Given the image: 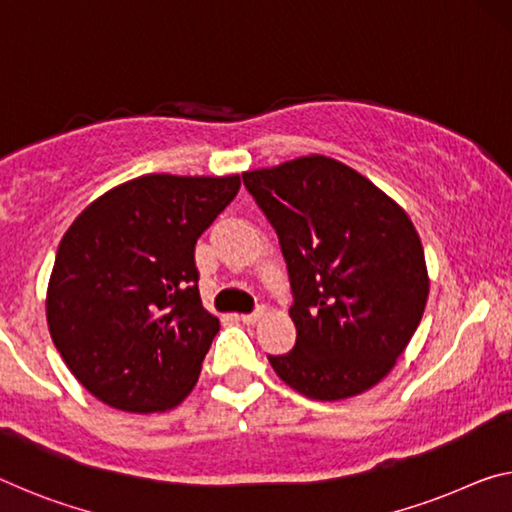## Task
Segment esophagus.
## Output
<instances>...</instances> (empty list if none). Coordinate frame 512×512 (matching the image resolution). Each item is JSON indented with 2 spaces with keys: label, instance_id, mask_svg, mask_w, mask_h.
I'll return each mask as SVG.
<instances>
[{
  "label": "esophagus",
  "instance_id": "obj_1",
  "mask_svg": "<svg viewBox=\"0 0 512 512\" xmlns=\"http://www.w3.org/2000/svg\"><path fill=\"white\" fill-rule=\"evenodd\" d=\"M265 316V309H258V311H254V313H240V320L245 322V325H254V322H258Z\"/></svg>",
  "mask_w": 512,
  "mask_h": 512
}]
</instances>
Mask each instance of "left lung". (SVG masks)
<instances>
[{
    "label": "left lung",
    "instance_id": "left-lung-1",
    "mask_svg": "<svg viewBox=\"0 0 512 512\" xmlns=\"http://www.w3.org/2000/svg\"><path fill=\"white\" fill-rule=\"evenodd\" d=\"M279 235L295 348L267 357L313 400L359 396L387 377L419 327L430 279L412 219L348 164L302 155L242 174Z\"/></svg>",
    "mask_w": 512,
    "mask_h": 512
}]
</instances>
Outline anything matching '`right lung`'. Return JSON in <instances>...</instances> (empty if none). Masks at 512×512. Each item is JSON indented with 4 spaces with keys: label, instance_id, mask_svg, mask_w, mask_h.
<instances>
[{
    "label": "right lung",
    "instance_id": "right-lung-1",
    "mask_svg": "<svg viewBox=\"0 0 512 512\" xmlns=\"http://www.w3.org/2000/svg\"><path fill=\"white\" fill-rule=\"evenodd\" d=\"M240 176L144 174L91 201L59 242L47 329L77 382L114 410L190 396L219 318L203 309L194 245Z\"/></svg>",
    "mask_w": 512,
    "mask_h": 512
}]
</instances>
